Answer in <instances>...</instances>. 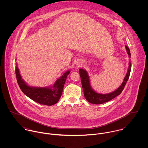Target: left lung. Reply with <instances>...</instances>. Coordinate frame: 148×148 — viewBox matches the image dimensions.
Returning <instances> with one entry per match:
<instances>
[{
	"label": "left lung",
	"mask_w": 148,
	"mask_h": 148,
	"mask_svg": "<svg viewBox=\"0 0 148 148\" xmlns=\"http://www.w3.org/2000/svg\"><path fill=\"white\" fill-rule=\"evenodd\" d=\"M125 48L127 49V53L129 55V57L130 58V52L129 48L127 47V45H125ZM131 67H132V64L130 62H129V65L128 67L127 75L124 77L123 83L116 90L107 94L98 93L96 92H95L92 89L90 85L89 77L88 72L85 69L80 68L79 69V73L81 77L82 84V87L84 91L85 98L86 99V100L91 104H101L112 100L113 99L115 98L116 97L120 95L122 91L123 90L126 83L129 79Z\"/></svg>",
	"instance_id": "obj_1"
}]
</instances>
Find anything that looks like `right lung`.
Listing matches in <instances>:
<instances>
[{"label":"right lung","instance_id":"add662e5","mask_svg":"<svg viewBox=\"0 0 148 148\" xmlns=\"http://www.w3.org/2000/svg\"><path fill=\"white\" fill-rule=\"evenodd\" d=\"M15 73L18 85L24 95L39 104L51 106L59 101L70 71H67L56 81L53 85L48 87H34L28 85L21 79L18 66H16Z\"/></svg>","mask_w":148,"mask_h":148}]
</instances>
